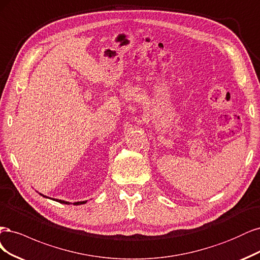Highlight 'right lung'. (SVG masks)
I'll use <instances>...</instances> for the list:
<instances>
[{"label": "right lung", "mask_w": 260, "mask_h": 260, "mask_svg": "<svg viewBox=\"0 0 260 260\" xmlns=\"http://www.w3.org/2000/svg\"><path fill=\"white\" fill-rule=\"evenodd\" d=\"M41 196H43V194H41ZM44 198H47V197H45V196H43ZM55 200V199H54ZM55 201H57V202H59V203H62V204H70V202H66V201H62V200H55ZM87 202V201H83V202H75V203H73L74 205H80V204H85Z\"/></svg>", "instance_id": "obj_1"}]
</instances>
